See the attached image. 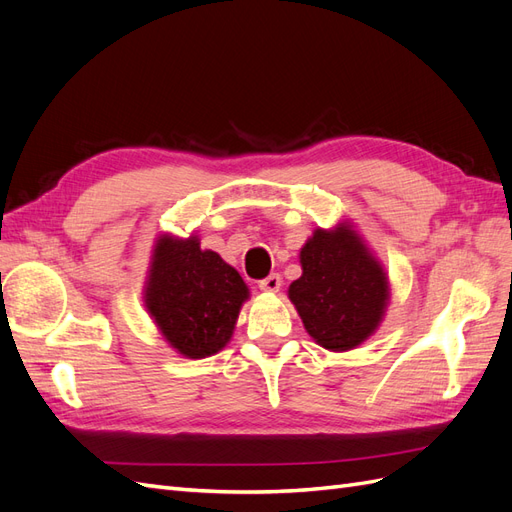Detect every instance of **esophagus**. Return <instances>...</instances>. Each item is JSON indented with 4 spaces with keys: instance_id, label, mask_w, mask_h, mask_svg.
<instances>
[{
    "instance_id": "obj_1",
    "label": "esophagus",
    "mask_w": 512,
    "mask_h": 512,
    "mask_svg": "<svg viewBox=\"0 0 512 512\" xmlns=\"http://www.w3.org/2000/svg\"><path fill=\"white\" fill-rule=\"evenodd\" d=\"M258 288L265 290V292H277L282 288V277L277 273H271L269 277H265V280L258 282Z\"/></svg>"
}]
</instances>
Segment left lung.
Here are the masks:
<instances>
[{"label":"left lung","mask_w":512,"mask_h":512,"mask_svg":"<svg viewBox=\"0 0 512 512\" xmlns=\"http://www.w3.org/2000/svg\"><path fill=\"white\" fill-rule=\"evenodd\" d=\"M301 277L288 288L305 331L331 352L359 348L374 335L391 301L382 262L350 220L316 228L301 247Z\"/></svg>","instance_id":"obj_1"}]
</instances>
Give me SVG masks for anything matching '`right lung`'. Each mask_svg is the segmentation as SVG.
Masks as SVG:
<instances>
[{
    "label": "right lung",
    "mask_w": 512,
    "mask_h": 512,
    "mask_svg": "<svg viewBox=\"0 0 512 512\" xmlns=\"http://www.w3.org/2000/svg\"><path fill=\"white\" fill-rule=\"evenodd\" d=\"M250 288L200 239L162 232L153 243L143 303L164 342L185 359H207L232 337Z\"/></svg>",
    "instance_id": "add662e5"
}]
</instances>
